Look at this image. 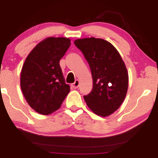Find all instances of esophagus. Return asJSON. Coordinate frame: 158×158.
I'll return each mask as SVG.
<instances>
[{
  "instance_id": "34e87169",
  "label": "esophagus",
  "mask_w": 158,
  "mask_h": 158,
  "mask_svg": "<svg viewBox=\"0 0 158 158\" xmlns=\"http://www.w3.org/2000/svg\"><path fill=\"white\" fill-rule=\"evenodd\" d=\"M79 84H80V81H78V80H76V81H75V83H73L71 85H72V87L73 88H75H75H77L79 87Z\"/></svg>"
}]
</instances>
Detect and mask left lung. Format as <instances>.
Instances as JSON below:
<instances>
[{"label": "left lung", "mask_w": 158, "mask_h": 158, "mask_svg": "<svg viewBox=\"0 0 158 158\" xmlns=\"http://www.w3.org/2000/svg\"><path fill=\"white\" fill-rule=\"evenodd\" d=\"M74 43L91 70L93 89L83 96L86 104L96 115H111L122 105L128 90L129 75L124 60L114 45L103 39H77Z\"/></svg>", "instance_id": "1"}]
</instances>
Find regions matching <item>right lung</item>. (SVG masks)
<instances>
[{"instance_id":"obj_1","label":"right lung","mask_w":158,"mask_h":158,"mask_svg":"<svg viewBox=\"0 0 158 158\" xmlns=\"http://www.w3.org/2000/svg\"><path fill=\"white\" fill-rule=\"evenodd\" d=\"M70 44L69 38L47 37L26 58L21 71V88L28 104L39 114L49 115L57 111L70 92L60 60Z\"/></svg>"}]
</instances>
